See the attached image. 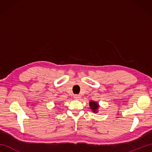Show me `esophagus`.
I'll return each mask as SVG.
<instances>
[{"label": "esophagus", "instance_id": "1", "mask_svg": "<svg viewBox=\"0 0 152 152\" xmlns=\"http://www.w3.org/2000/svg\"><path fill=\"white\" fill-rule=\"evenodd\" d=\"M74 98H75L76 99H79L80 98V95H74Z\"/></svg>", "mask_w": 152, "mask_h": 152}]
</instances>
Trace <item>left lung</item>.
I'll use <instances>...</instances> for the list:
<instances>
[{
  "instance_id": "left-lung-1",
  "label": "left lung",
  "mask_w": 152,
  "mask_h": 152,
  "mask_svg": "<svg viewBox=\"0 0 152 152\" xmlns=\"http://www.w3.org/2000/svg\"><path fill=\"white\" fill-rule=\"evenodd\" d=\"M89 106L90 108H91L93 112H97V110L99 107V105L97 102H94V101H91L89 102Z\"/></svg>"
}]
</instances>
